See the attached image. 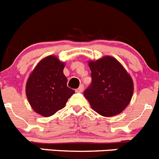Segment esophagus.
Returning <instances> with one entry per match:
<instances>
[{"label":"esophagus","mask_w":159,"mask_h":159,"mask_svg":"<svg viewBox=\"0 0 159 159\" xmlns=\"http://www.w3.org/2000/svg\"><path fill=\"white\" fill-rule=\"evenodd\" d=\"M84 85H80V87H79L78 89L75 90V91H76V92H79V93L83 92V91H84Z\"/></svg>","instance_id":"esophagus-1"}]
</instances>
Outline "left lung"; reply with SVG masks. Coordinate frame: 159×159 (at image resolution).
I'll list each match as a JSON object with an SVG mask.
<instances>
[{
	"label": "left lung",
	"instance_id": "obj_1",
	"mask_svg": "<svg viewBox=\"0 0 159 159\" xmlns=\"http://www.w3.org/2000/svg\"><path fill=\"white\" fill-rule=\"evenodd\" d=\"M92 82L84 91L91 108L102 116H116L130 102L134 91L131 75L116 59L110 56L90 61Z\"/></svg>",
	"mask_w": 159,
	"mask_h": 159
}]
</instances>
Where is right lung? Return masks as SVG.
<instances>
[{"label":"right lung","mask_w":159,"mask_h":159,"mask_svg":"<svg viewBox=\"0 0 159 159\" xmlns=\"http://www.w3.org/2000/svg\"><path fill=\"white\" fill-rule=\"evenodd\" d=\"M65 62L49 55L38 63L26 84V94L31 108L48 117L65 106L75 91L67 87Z\"/></svg>","instance_id":"obj_1"}]
</instances>
